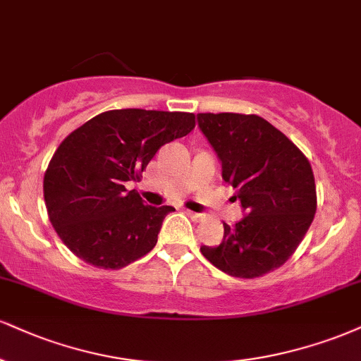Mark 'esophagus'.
I'll list each match as a JSON object with an SVG mask.
<instances>
[{"label":"esophagus","mask_w":361,"mask_h":361,"mask_svg":"<svg viewBox=\"0 0 361 361\" xmlns=\"http://www.w3.org/2000/svg\"><path fill=\"white\" fill-rule=\"evenodd\" d=\"M186 215H188L190 219L193 220V222H202V220L205 219V215H202V214H195V212H190V210H186Z\"/></svg>","instance_id":"1"}]
</instances>
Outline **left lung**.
<instances>
[{"instance_id":"1","label":"left lung","mask_w":361,"mask_h":361,"mask_svg":"<svg viewBox=\"0 0 361 361\" xmlns=\"http://www.w3.org/2000/svg\"><path fill=\"white\" fill-rule=\"evenodd\" d=\"M198 128L222 161L225 183L235 188L245 216L224 224L220 245H202L216 269L254 279L281 267L316 214V185L301 149L255 114H198Z\"/></svg>"}]
</instances>
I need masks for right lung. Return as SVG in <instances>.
I'll list each match as a JSON object with an SVG mask.
<instances>
[{
	"instance_id": "right-lung-1",
	"label": "right lung",
	"mask_w": 361,
	"mask_h": 361,
	"mask_svg": "<svg viewBox=\"0 0 361 361\" xmlns=\"http://www.w3.org/2000/svg\"><path fill=\"white\" fill-rule=\"evenodd\" d=\"M195 128L192 112L106 111L56 147L43 178L49 219L77 257L99 269H123L153 250L173 207L142 203L139 181L156 151Z\"/></svg>"
}]
</instances>
